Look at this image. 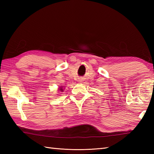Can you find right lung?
Returning <instances> with one entry per match:
<instances>
[{
  "label": "right lung",
  "mask_w": 154,
  "mask_h": 154,
  "mask_svg": "<svg viewBox=\"0 0 154 154\" xmlns=\"http://www.w3.org/2000/svg\"><path fill=\"white\" fill-rule=\"evenodd\" d=\"M60 91H63V89H62V88H60Z\"/></svg>",
  "instance_id": "obj_1"
}]
</instances>
